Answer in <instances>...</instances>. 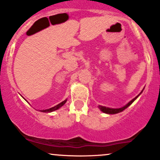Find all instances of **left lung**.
Listing matches in <instances>:
<instances>
[{
	"label": "left lung",
	"instance_id": "left-lung-1",
	"mask_svg": "<svg viewBox=\"0 0 160 160\" xmlns=\"http://www.w3.org/2000/svg\"><path fill=\"white\" fill-rule=\"evenodd\" d=\"M139 95H138V96H136V97H135L134 99H133L132 100H131V102H129L128 103V104L126 105V106H124V107H122V108H106V107L101 106H99V109L101 110L102 112H104V113H107V114H116V113H118V112H121L124 111V110L125 109V108H127L130 105H131V103H132L133 102H134V100L136 99L138 97V96H139Z\"/></svg>",
	"mask_w": 160,
	"mask_h": 160
}]
</instances>
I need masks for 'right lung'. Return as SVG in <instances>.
<instances>
[{"instance_id": "add662e5", "label": "right lung", "mask_w": 160, "mask_h": 160, "mask_svg": "<svg viewBox=\"0 0 160 160\" xmlns=\"http://www.w3.org/2000/svg\"><path fill=\"white\" fill-rule=\"evenodd\" d=\"M67 102V99H65L64 100V101H63L62 102H61V103H59L58 105H57V106H54V107H52V108H49V109H45V110H42V112H53V111H55V110H57V109H58L59 108H61V106H63V105H64L65 104V102Z\"/></svg>"}]
</instances>
